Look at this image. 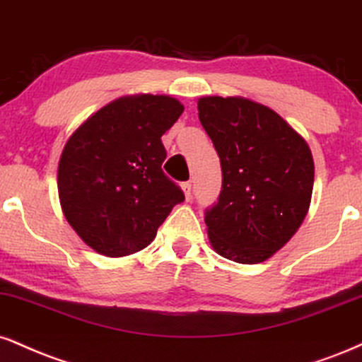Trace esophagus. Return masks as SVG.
I'll return each mask as SVG.
<instances>
[{"label":"esophagus","instance_id":"1","mask_svg":"<svg viewBox=\"0 0 362 362\" xmlns=\"http://www.w3.org/2000/svg\"><path fill=\"white\" fill-rule=\"evenodd\" d=\"M182 189H184L187 200L192 197V182H184V184H182Z\"/></svg>","mask_w":362,"mask_h":362}]
</instances>
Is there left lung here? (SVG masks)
<instances>
[{"instance_id":"left-lung-1","label":"left lung","mask_w":362,"mask_h":362,"mask_svg":"<svg viewBox=\"0 0 362 362\" xmlns=\"http://www.w3.org/2000/svg\"><path fill=\"white\" fill-rule=\"evenodd\" d=\"M199 119L223 170L219 199L206 209L209 241L230 261L261 263L305 219L313 189L310 148L281 116L250 99H199Z\"/></svg>"}]
</instances>
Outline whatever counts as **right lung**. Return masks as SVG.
<instances>
[{
  "label": "right lung",
  "mask_w": 362,
  "mask_h": 362,
  "mask_svg": "<svg viewBox=\"0 0 362 362\" xmlns=\"http://www.w3.org/2000/svg\"><path fill=\"white\" fill-rule=\"evenodd\" d=\"M182 112L168 95L121 98L69 138L57 185L65 219L87 246L111 258L143 250L184 202L162 170V136Z\"/></svg>",
  "instance_id": "1"
}]
</instances>
